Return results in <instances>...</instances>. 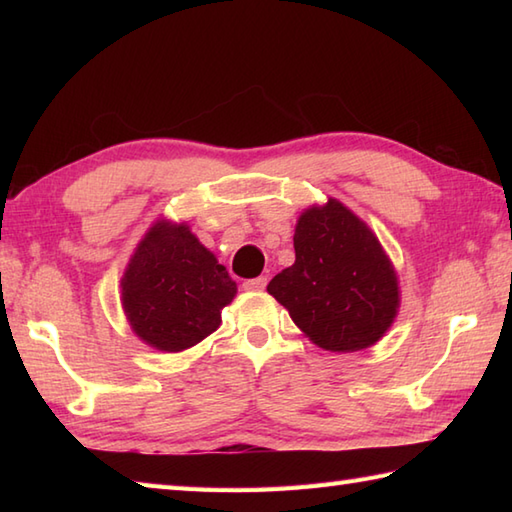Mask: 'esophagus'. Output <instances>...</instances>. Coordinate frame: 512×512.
<instances>
[{
	"label": "esophagus",
	"mask_w": 512,
	"mask_h": 512,
	"mask_svg": "<svg viewBox=\"0 0 512 512\" xmlns=\"http://www.w3.org/2000/svg\"><path fill=\"white\" fill-rule=\"evenodd\" d=\"M266 284H268V277H255V279H246L242 286L248 292H262L266 288Z\"/></svg>",
	"instance_id": "obj_1"
}]
</instances>
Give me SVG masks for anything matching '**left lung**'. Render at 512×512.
<instances>
[{
	"instance_id": "obj_1",
	"label": "left lung",
	"mask_w": 512,
	"mask_h": 512,
	"mask_svg": "<svg viewBox=\"0 0 512 512\" xmlns=\"http://www.w3.org/2000/svg\"><path fill=\"white\" fill-rule=\"evenodd\" d=\"M295 264L268 292L308 339L328 352L376 345L400 308L398 273L376 233L343 202L303 209L295 226Z\"/></svg>"
}]
</instances>
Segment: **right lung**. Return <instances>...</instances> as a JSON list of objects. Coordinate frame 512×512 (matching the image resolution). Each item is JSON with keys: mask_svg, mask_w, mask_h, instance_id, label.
<instances>
[{"mask_svg": "<svg viewBox=\"0 0 512 512\" xmlns=\"http://www.w3.org/2000/svg\"><path fill=\"white\" fill-rule=\"evenodd\" d=\"M237 284L187 222L160 217L134 248L121 279L129 328L145 345L176 354L222 323Z\"/></svg>", "mask_w": 512, "mask_h": 512, "instance_id": "right-lung-1", "label": "right lung"}]
</instances>
